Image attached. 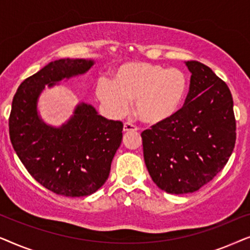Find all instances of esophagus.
<instances>
[{"label": "esophagus", "instance_id": "obj_1", "mask_svg": "<svg viewBox=\"0 0 250 250\" xmlns=\"http://www.w3.org/2000/svg\"><path fill=\"white\" fill-rule=\"evenodd\" d=\"M123 129H124V132H126V133H127V132H135V131H138V127H136V126H134L133 124H131V123H125Z\"/></svg>", "mask_w": 250, "mask_h": 250}]
</instances>
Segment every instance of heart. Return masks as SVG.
<instances>
[{
	"label": "heart",
	"mask_w": 250,
	"mask_h": 250,
	"mask_svg": "<svg viewBox=\"0 0 250 250\" xmlns=\"http://www.w3.org/2000/svg\"><path fill=\"white\" fill-rule=\"evenodd\" d=\"M188 81L176 68L134 61L122 64L112 81L102 77L97 83V97L114 116L129 110L135 101V115L142 123L158 125L176 114L186 97Z\"/></svg>",
	"instance_id": "b5f03b06"
}]
</instances>
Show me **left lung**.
<instances>
[{
    "instance_id": "8db88e82",
    "label": "left lung",
    "mask_w": 250,
    "mask_h": 250,
    "mask_svg": "<svg viewBox=\"0 0 250 250\" xmlns=\"http://www.w3.org/2000/svg\"><path fill=\"white\" fill-rule=\"evenodd\" d=\"M191 73L184 105L142 132L148 172L167 193L194 192L223 169L235 145L233 99L206 64L186 61Z\"/></svg>"
}]
</instances>
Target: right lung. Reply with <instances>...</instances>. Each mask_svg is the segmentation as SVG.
<instances>
[{"mask_svg": "<svg viewBox=\"0 0 250 250\" xmlns=\"http://www.w3.org/2000/svg\"><path fill=\"white\" fill-rule=\"evenodd\" d=\"M92 59H59L20 84L9 118L10 140L28 173L44 188L66 197L90 196L107 181L122 143L123 124L81 102L59 127L46 124L37 110L45 86L87 73Z\"/></svg>", "mask_w": 250, "mask_h": 250, "instance_id": "obj_1", "label": "right lung"}]
</instances>
